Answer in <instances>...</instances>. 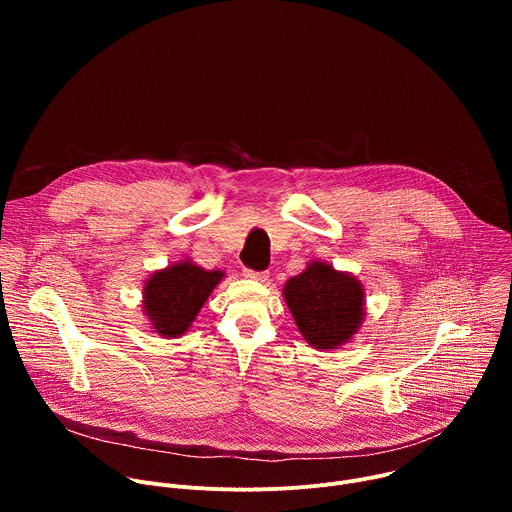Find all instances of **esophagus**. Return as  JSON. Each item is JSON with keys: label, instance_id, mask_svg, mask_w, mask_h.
I'll return each instance as SVG.
<instances>
[{"label": "esophagus", "instance_id": "1", "mask_svg": "<svg viewBox=\"0 0 512 512\" xmlns=\"http://www.w3.org/2000/svg\"><path fill=\"white\" fill-rule=\"evenodd\" d=\"M243 275H245L247 279L259 281V283H265V281H267V277H269V273H267V271H253V269H245V271H243Z\"/></svg>", "mask_w": 512, "mask_h": 512}]
</instances>
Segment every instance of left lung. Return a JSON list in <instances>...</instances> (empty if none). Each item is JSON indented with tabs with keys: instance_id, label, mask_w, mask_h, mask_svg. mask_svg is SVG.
I'll use <instances>...</instances> for the list:
<instances>
[{
	"instance_id": "1",
	"label": "left lung",
	"mask_w": 512,
	"mask_h": 512,
	"mask_svg": "<svg viewBox=\"0 0 512 512\" xmlns=\"http://www.w3.org/2000/svg\"><path fill=\"white\" fill-rule=\"evenodd\" d=\"M364 287L348 271L316 259L283 285V300L300 334L312 348L334 350L360 330L364 322Z\"/></svg>"
}]
</instances>
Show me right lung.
Instances as JSON below:
<instances>
[{
	"instance_id": "right-lung-1",
	"label": "right lung",
	"mask_w": 512,
	"mask_h": 512,
	"mask_svg": "<svg viewBox=\"0 0 512 512\" xmlns=\"http://www.w3.org/2000/svg\"><path fill=\"white\" fill-rule=\"evenodd\" d=\"M225 279L221 269H204L192 259H180L154 271L143 281V316L162 338L186 334L214 287Z\"/></svg>"
}]
</instances>
